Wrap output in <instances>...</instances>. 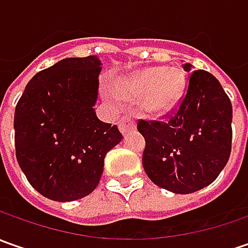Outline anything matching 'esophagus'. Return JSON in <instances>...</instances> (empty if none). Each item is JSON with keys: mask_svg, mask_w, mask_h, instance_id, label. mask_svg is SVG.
I'll return each mask as SVG.
<instances>
[{"mask_svg": "<svg viewBox=\"0 0 248 248\" xmlns=\"http://www.w3.org/2000/svg\"><path fill=\"white\" fill-rule=\"evenodd\" d=\"M119 128L123 134H127L128 131L137 128V121L132 116H124L123 119L120 120Z\"/></svg>", "mask_w": 248, "mask_h": 248, "instance_id": "esophagus-1", "label": "esophagus"}]
</instances>
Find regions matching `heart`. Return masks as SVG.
<instances>
[{
  "instance_id": "obj_1",
  "label": "heart",
  "mask_w": 248,
  "mask_h": 248,
  "mask_svg": "<svg viewBox=\"0 0 248 248\" xmlns=\"http://www.w3.org/2000/svg\"><path fill=\"white\" fill-rule=\"evenodd\" d=\"M186 87V76L178 67H149L120 80L117 90L127 99H139L150 116H164L175 109Z\"/></svg>"
}]
</instances>
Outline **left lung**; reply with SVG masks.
I'll return each instance as SVG.
<instances>
[{"mask_svg":"<svg viewBox=\"0 0 248 248\" xmlns=\"http://www.w3.org/2000/svg\"><path fill=\"white\" fill-rule=\"evenodd\" d=\"M185 72L190 63L182 64ZM143 170L153 184L187 195L213 184L232 149V103L211 73L192 72L185 96L168 121L138 123Z\"/></svg>","mask_w":248,"mask_h":248,"instance_id":"obj_1","label":"left lung"}]
</instances>
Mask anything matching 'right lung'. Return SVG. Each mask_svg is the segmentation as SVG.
I'll return each mask as SVG.
<instances>
[{"label":"right lung","mask_w":248,"mask_h":248,"mask_svg":"<svg viewBox=\"0 0 248 248\" xmlns=\"http://www.w3.org/2000/svg\"><path fill=\"white\" fill-rule=\"evenodd\" d=\"M102 62L67 58L37 73L15 109L17 163L34 189L55 202H73L95 190L105 156L123 139L117 125L93 109Z\"/></svg>","instance_id":"right-lung-1"}]
</instances>
